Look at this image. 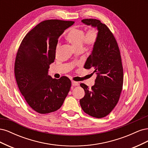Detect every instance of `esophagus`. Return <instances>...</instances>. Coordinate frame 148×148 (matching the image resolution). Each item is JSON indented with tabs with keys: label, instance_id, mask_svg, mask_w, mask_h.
<instances>
[{
	"label": "esophagus",
	"instance_id": "obj_1",
	"mask_svg": "<svg viewBox=\"0 0 148 148\" xmlns=\"http://www.w3.org/2000/svg\"><path fill=\"white\" fill-rule=\"evenodd\" d=\"M71 84H72V86H79V83L78 82H77L72 81V82H71Z\"/></svg>",
	"mask_w": 148,
	"mask_h": 148
}]
</instances>
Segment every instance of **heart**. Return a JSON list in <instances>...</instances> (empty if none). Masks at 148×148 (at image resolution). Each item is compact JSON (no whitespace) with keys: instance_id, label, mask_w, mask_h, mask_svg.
Wrapping results in <instances>:
<instances>
[{"instance_id":"heart-1","label":"heart","mask_w":148,"mask_h":148,"mask_svg":"<svg viewBox=\"0 0 148 148\" xmlns=\"http://www.w3.org/2000/svg\"><path fill=\"white\" fill-rule=\"evenodd\" d=\"M99 32L97 28L92 27L89 28L86 33L82 28H73L66 36V39L77 49H82L83 44L87 47H92L96 43ZM60 44L57 43L56 49L58 50Z\"/></svg>"}]
</instances>
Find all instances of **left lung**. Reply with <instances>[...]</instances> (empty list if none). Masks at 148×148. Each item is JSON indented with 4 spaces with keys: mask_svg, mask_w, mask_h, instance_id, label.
<instances>
[{
    "mask_svg": "<svg viewBox=\"0 0 148 148\" xmlns=\"http://www.w3.org/2000/svg\"><path fill=\"white\" fill-rule=\"evenodd\" d=\"M82 22L97 28L99 36L84 65V69L95 70V84L91 89L80 84L85 95L79 103L85 113L100 119L109 114L119 100L123 82L122 59L116 39L105 24L92 18Z\"/></svg>",
    "mask_w": 148,
    "mask_h": 148,
    "instance_id": "8db88e82",
    "label": "left lung"
}]
</instances>
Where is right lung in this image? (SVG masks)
I'll list each match as a JSON object with an SVG mask.
<instances>
[{"instance_id": "obj_1", "label": "right lung", "mask_w": 148, "mask_h": 148, "mask_svg": "<svg viewBox=\"0 0 148 148\" xmlns=\"http://www.w3.org/2000/svg\"><path fill=\"white\" fill-rule=\"evenodd\" d=\"M74 23L43 21L25 36L18 50L15 62L18 86L28 105L39 114L59 109L70 91L69 78L53 79L48 72L55 60L58 39Z\"/></svg>"}]
</instances>
